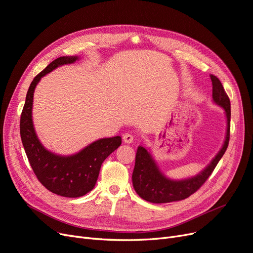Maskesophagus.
<instances>
[{
  "label": "esophagus",
  "instance_id": "1",
  "mask_svg": "<svg viewBox=\"0 0 253 253\" xmlns=\"http://www.w3.org/2000/svg\"><path fill=\"white\" fill-rule=\"evenodd\" d=\"M123 141L126 144H131L133 142V135L130 134V133H125L123 134Z\"/></svg>",
  "mask_w": 253,
  "mask_h": 253
}]
</instances>
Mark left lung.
Wrapping results in <instances>:
<instances>
[{
  "label": "left lung",
  "mask_w": 253,
  "mask_h": 253,
  "mask_svg": "<svg viewBox=\"0 0 253 253\" xmlns=\"http://www.w3.org/2000/svg\"><path fill=\"white\" fill-rule=\"evenodd\" d=\"M211 79L212 82V102L224 109L226 117V133L221 149L197 175L184 179H172L158 168L150 149L138 146L132 173V184L137 195L144 200L151 203H169L190 197L207 181L225 153L229 142L230 101L220 80L213 75H211Z\"/></svg>",
  "instance_id": "left-lung-1"
}]
</instances>
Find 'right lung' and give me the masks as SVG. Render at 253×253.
I'll return each mask as SVG.
<instances>
[{"instance_id": "obj_1", "label": "right lung", "mask_w": 253, "mask_h": 253, "mask_svg": "<svg viewBox=\"0 0 253 253\" xmlns=\"http://www.w3.org/2000/svg\"><path fill=\"white\" fill-rule=\"evenodd\" d=\"M79 59L78 56H62L37 75L27 91L20 125L25 152L37 179L50 192L69 198L81 197L95 188L102 163L122 144L119 135L99 138L77 153L60 155L48 150L37 136L32 119L36 85L46 74Z\"/></svg>"}]
</instances>
